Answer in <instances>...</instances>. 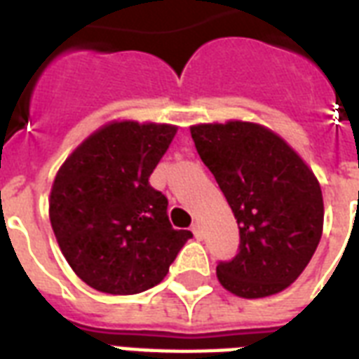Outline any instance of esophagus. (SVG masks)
Returning <instances> with one entry per match:
<instances>
[{"label":"esophagus","instance_id":"esophagus-1","mask_svg":"<svg viewBox=\"0 0 359 359\" xmlns=\"http://www.w3.org/2000/svg\"><path fill=\"white\" fill-rule=\"evenodd\" d=\"M191 233L196 235V238H203V229L199 222H194V224H191Z\"/></svg>","mask_w":359,"mask_h":359}]
</instances>
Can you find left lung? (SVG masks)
<instances>
[{
    "instance_id": "1",
    "label": "left lung",
    "mask_w": 359,
    "mask_h": 359,
    "mask_svg": "<svg viewBox=\"0 0 359 359\" xmlns=\"http://www.w3.org/2000/svg\"><path fill=\"white\" fill-rule=\"evenodd\" d=\"M190 132L240 231L236 255L216 266L219 283L242 298L281 292L304 272L323 236L317 177L261 124H197Z\"/></svg>"
}]
</instances>
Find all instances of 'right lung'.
Segmentation results:
<instances>
[{
  "mask_svg": "<svg viewBox=\"0 0 359 359\" xmlns=\"http://www.w3.org/2000/svg\"><path fill=\"white\" fill-rule=\"evenodd\" d=\"M175 134L169 124L111 123L59 169L50 196L52 229L70 268L93 289H151L194 236L173 229L168 197L149 184Z\"/></svg>",
  "mask_w": 359,
  "mask_h": 359,
  "instance_id": "right-lung-1",
  "label": "right lung"
}]
</instances>
